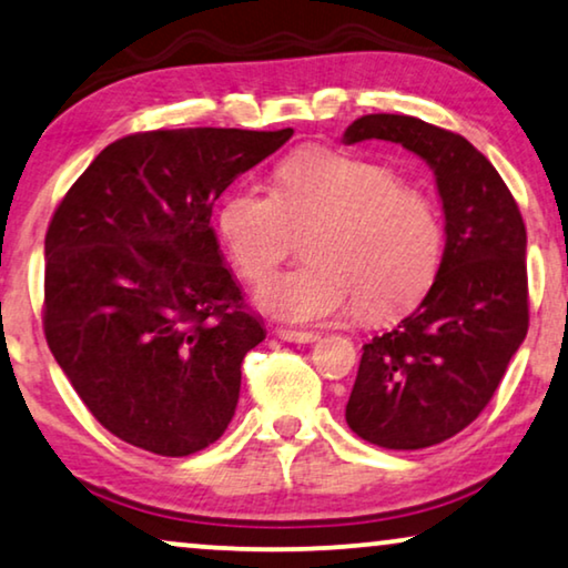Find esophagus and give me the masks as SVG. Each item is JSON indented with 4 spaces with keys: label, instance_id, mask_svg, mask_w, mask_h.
<instances>
[{
    "label": "esophagus",
    "instance_id": "esophagus-1",
    "mask_svg": "<svg viewBox=\"0 0 568 568\" xmlns=\"http://www.w3.org/2000/svg\"><path fill=\"white\" fill-rule=\"evenodd\" d=\"M277 337L285 342H295V345H311L318 339L316 332H298V329H277Z\"/></svg>",
    "mask_w": 568,
    "mask_h": 568
}]
</instances>
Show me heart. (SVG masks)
<instances>
[{
  "label": "heart",
  "instance_id": "b5f03b06",
  "mask_svg": "<svg viewBox=\"0 0 568 568\" xmlns=\"http://www.w3.org/2000/svg\"><path fill=\"white\" fill-rule=\"evenodd\" d=\"M303 262L260 291V306L291 324L324 322L357 303L365 318L412 308L433 285L443 221L425 190L390 166L326 146H303L275 170V187L244 185L223 201L219 234L250 283L291 254Z\"/></svg>",
  "mask_w": 568,
  "mask_h": 568
}]
</instances>
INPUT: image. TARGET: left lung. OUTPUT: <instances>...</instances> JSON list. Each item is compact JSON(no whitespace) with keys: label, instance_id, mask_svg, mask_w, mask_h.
Returning <instances> with one entry per match:
<instances>
[{"label":"left lung","instance_id":"left-lung-1","mask_svg":"<svg viewBox=\"0 0 568 568\" xmlns=\"http://www.w3.org/2000/svg\"><path fill=\"white\" fill-rule=\"evenodd\" d=\"M402 143L425 159L445 213L435 283L409 316L363 345L345 419L386 450L458 435L491 402L527 334V234L513 193L463 135L412 115H363L342 141Z\"/></svg>","mask_w":568,"mask_h":568}]
</instances>
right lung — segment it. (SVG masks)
Here are the masks:
<instances>
[{
	"instance_id": "obj_1",
	"label": "right lung",
	"mask_w": 568,
	"mask_h": 568,
	"mask_svg": "<svg viewBox=\"0 0 568 568\" xmlns=\"http://www.w3.org/2000/svg\"><path fill=\"white\" fill-rule=\"evenodd\" d=\"M293 135L178 128L118 139L55 207L45 234L48 347L92 417L182 458L236 412L242 361L265 339L223 265L213 203Z\"/></svg>"
}]
</instances>
